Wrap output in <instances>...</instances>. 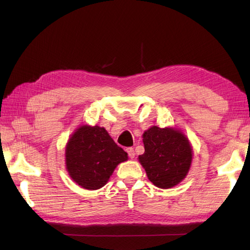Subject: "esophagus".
Wrapping results in <instances>:
<instances>
[{"label":"esophagus","instance_id":"obj_1","mask_svg":"<svg viewBox=\"0 0 250 250\" xmlns=\"http://www.w3.org/2000/svg\"><path fill=\"white\" fill-rule=\"evenodd\" d=\"M126 152H128V155H129V157H130L131 159H133V158L135 157V151H134V148H132V147L126 148Z\"/></svg>","mask_w":250,"mask_h":250}]
</instances>
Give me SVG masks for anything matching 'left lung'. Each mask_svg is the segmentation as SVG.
<instances>
[{
  "instance_id": "obj_1",
  "label": "left lung",
  "mask_w": 250,
  "mask_h": 250,
  "mask_svg": "<svg viewBox=\"0 0 250 250\" xmlns=\"http://www.w3.org/2000/svg\"><path fill=\"white\" fill-rule=\"evenodd\" d=\"M145 152L139 157L148 179L158 188L178 185L188 174L192 147L177 129L153 125L143 134Z\"/></svg>"
}]
</instances>
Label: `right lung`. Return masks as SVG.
<instances>
[{
	"label": "right lung",
	"mask_w": 250,
	"mask_h": 250,
	"mask_svg": "<svg viewBox=\"0 0 250 250\" xmlns=\"http://www.w3.org/2000/svg\"><path fill=\"white\" fill-rule=\"evenodd\" d=\"M128 153L116 144L104 128L82 125L74 132L65 148L70 177L88 190L102 188Z\"/></svg>",
	"instance_id": "1"
}]
</instances>
